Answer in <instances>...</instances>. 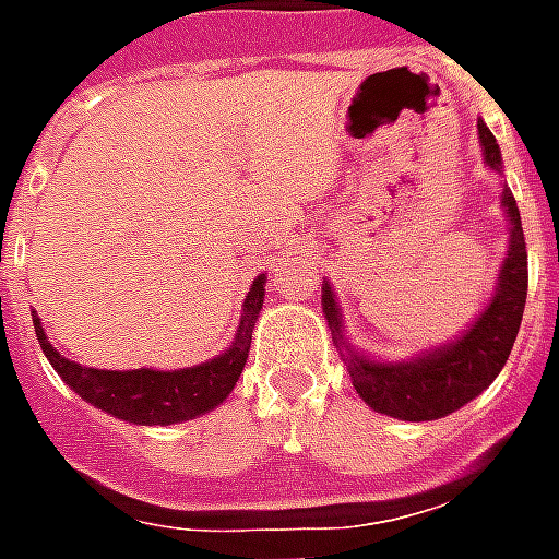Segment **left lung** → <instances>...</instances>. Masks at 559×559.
I'll use <instances>...</instances> for the list:
<instances>
[{
  "label": "left lung",
  "mask_w": 559,
  "mask_h": 559,
  "mask_svg": "<svg viewBox=\"0 0 559 559\" xmlns=\"http://www.w3.org/2000/svg\"><path fill=\"white\" fill-rule=\"evenodd\" d=\"M476 128L485 164L493 173H503V158L493 134L481 119ZM500 206L509 221V251L497 275V287L485 311L449 344L428 347L401 362L365 356L344 335V320L332 284L323 281V314L332 329V341L350 371L356 395L371 411L401 421L443 419L481 395L493 383V377L503 371L527 302V245L515 197L506 185Z\"/></svg>",
  "instance_id": "1"
}]
</instances>
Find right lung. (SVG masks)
<instances>
[{
    "label": "right lung",
    "mask_w": 559,
    "mask_h": 559,
    "mask_svg": "<svg viewBox=\"0 0 559 559\" xmlns=\"http://www.w3.org/2000/svg\"><path fill=\"white\" fill-rule=\"evenodd\" d=\"M263 284L266 275H257L251 290L242 302L239 329L233 335L230 347L218 353L215 359L200 362L194 368H176V371H158V368H134V371H104V368H86L71 362L47 341L41 320L32 317L35 335L41 341L44 356L50 359L53 371L74 389L80 399L110 413L116 419L131 425H176L215 411L227 399L242 374L251 350V332L263 308Z\"/></svg>",
    "instance_id": "1"
}]
</instances>
